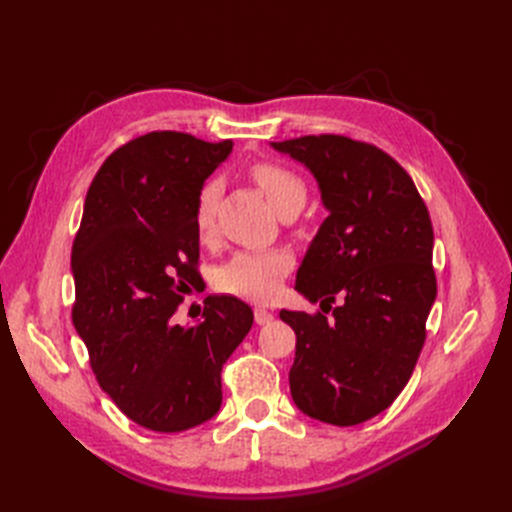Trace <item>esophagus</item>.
Listing matches in <instances>:
<instances>
[{"instance_id":"obj_1","label":"esophagus","mask_w":512,"mask_h":512,"mask_svg":"<svg viewBox=\"0 0 512 512\" xmlns=\"http://www.w3.org/2000/svg\"><path fill=\"white\" fill-rule=\"evenodd\" d=\"M254 320H256V324H260V327H262V324H269L273 320V314L265 307H256L254 309Z\"/></svg>"}]
</instances>
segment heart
Segmentation results:
<instances>
[{"instance_id": "1", "label": "heart", "mask_w": 512, "mask_h": 512, "mask_svg": "<svg viewBox=\"0 0 512 512\" xmlns=\"http://www.w3.org/2000/svg\"><path fill=\"white\" fill-rule=\"evenodd\" d=\"M250 179L265 194L269 205L277 211H299L307 198L305 181L288 166L275 162H256L250 168ZM222 185L218 179H207L196 194L194 230L198 239L207 243L215 235V213H218ZM290 269V258L282 250L237 252L218 269L215 286L226 294L250 301L271 299L282 275Z\"/></svg>"}]
</instances>
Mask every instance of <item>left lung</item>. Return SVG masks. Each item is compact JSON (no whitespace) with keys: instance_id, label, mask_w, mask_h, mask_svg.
Instances as JSON below:
<instances>
[{"instance_id":"left-lung-1","label":"left lung","mask_w":512,"mask_h":512,"mask_svg":"<svg viewBox=\"0 0 512 512\" xmlns=\"http://www.w3.org/2000/svg\"><path fill=\"white\" fill-rule=\"evenodd\" d=\"M271 145L312 170L329 209L294 284L322 312H280L297 335L290 393L322 423L359 425L404 391L425 344L438 290L429 211L376 145L339 134Z\"/></svg>"}]
</instances>
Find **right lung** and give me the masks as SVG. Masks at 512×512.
Wrapping results in <instances>:
<instances>
[{"label": "right lung", "mask_w": 512, "mask_h": 512, "mask_svg": "<svg viewBox=\"0 0 512 512\" xmlns=\"http://www.w3.org/2000/svg\"><path fill=\"white\" fill-rule=\"evenodd\" d=\"M232 151L185 132L115 149L91 181L72 245V322L102 391L151 431L192 429L222 406V367L250 333L237 297H207L196 327L175 322L200 282L194 203Z\"/></svg>", "instance_id": "add662e5"}]
</instances>
